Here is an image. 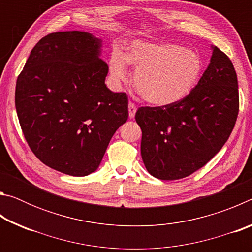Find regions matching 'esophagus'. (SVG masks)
Returning <instances> with one entry per match:
<instances>
[{
  "label": "esophagus",
  "mask_w": 252,
  "mask_h": 252,
  "mask_svg": "<svg viewBox=\"0 0 252 252\" xmlns=\"http://www.w3.org/2000/svg\"><path fill=\"white\" fill-rule=\"evenodd\" d=\"M135 112H136V105L134 103H132V102H130L129 103V117L134 118Z\"/></svg>",
  "instance_id": "1"
}]
</instances>
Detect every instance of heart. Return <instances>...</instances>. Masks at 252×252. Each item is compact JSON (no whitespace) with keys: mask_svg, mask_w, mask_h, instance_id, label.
Here are the masks:
<instances>
[{"mask_svg":"<svg viewBox=\"0 0 252 252\" xmlns=\"http://www.w3.org/2000/svg\"><path fill=\"white\" fill-rule=\"evenodd\" d=\"M127 64L134 67V87L149 103L164 106L185 99L201 78L203 63L193 50L171 43L133 42L123 55L114 51L109 61L114 82L127 78Z\"/></svg>","mask_w":252,"mask_h":252,"instance_id":"1","label":"heart"}]
</instances>
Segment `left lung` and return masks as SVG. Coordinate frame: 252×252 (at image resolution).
I'll list each match as a JSON object with an SVG mask.
<instances>
[{
    "label": "left lung",
    "mask_w": 252,
    "mask_h": 252,
    "mask_svg": "<svg viewBox=\"0 0 252 252\" xmlns=\"http://www.w3.org/2000/svg\"><path fill=\"white\" fill-rule=\"evenodd\" d=\"M238 112L236 70L228 55L212 46L210 64L189 95L136 111L148 172L160 180H178L201 169L227 142Z\"/></svg>",
    "instance_id": "1"
}]
</instances>
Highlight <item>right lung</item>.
Instances as JSON below:
<instances>
[{
	"instance_id": "right-lung-1",
	"label": "right lung",
	"mask_w": 252,
	"mask_h": 252,
	"mask_svg": "<svg viewBox=\"0 0 252 252\" xmlns=\"http://www.w3.org/2000/svg\"><path fill=\"white\" fill-rule=\"evenodd\" d=\"M91 33H50L32 49L15 88L21 129L37 159L74 177L94 172L127 120V95L104 83L109 66Z\"/></svg>"
}]
</instances>
